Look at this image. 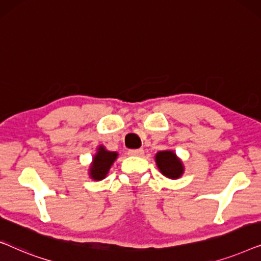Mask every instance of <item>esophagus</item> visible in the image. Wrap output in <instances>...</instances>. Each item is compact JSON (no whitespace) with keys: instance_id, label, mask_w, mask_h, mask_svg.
Returning a JSON list of instances; mask_svg holds the SVG:
<instances>
[{"instance_id":"obj_1","label":"esophagus","mask_w":261,"mask_h":261,"mask_svg":"<svg viewBox=\"0 0 261 261\" xmlns=\"http://www.w3.org/2000/svg\"><path fill=\"white\" fill-rule=\"evenodd\" d=\"M128 154L134 155V156H141V155H144V149H142V148L129 149V151H128Z\"/></svg>"}]
</instances>
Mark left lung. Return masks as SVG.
<instances>
[{"mask_svg":"<svg viewBox=\"0 0 261 261\" xmlns=\"http://www.w3.org/2000/svg\"><path fill=\"white\" fill-rule=\"evenodd\" d=\"M155 163L160 172L170 179H177L184 172L183 163L173 151H160L155 154Z\"/></svg>","mask_w":261,"mask_h":261,"instance_id":"8db88e82","label":"left lung"}]
</instances>
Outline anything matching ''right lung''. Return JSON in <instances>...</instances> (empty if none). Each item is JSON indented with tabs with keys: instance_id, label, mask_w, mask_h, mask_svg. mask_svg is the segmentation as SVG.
I'll use <instances>...</instances> for the list:
<instances>
[{
	"instance_id": "add662e5",
	"label": "right lung",
	"mask_w": 261,
	"mask_h": 261,
	"mask_svg": "<svg viewBox=\"0 0 261 261\" xmlns=\"http://www.w3.org/2000/svg\"><path fill=\"white\" fill-rule=\"evenodd\" d=\"M116 152L107 151L105 146H99L97 152L92 158V163L89 169V176L95 180H101L108 174L110 166L113 165L117 158Z\"/></svg>"
}]
</instances>
